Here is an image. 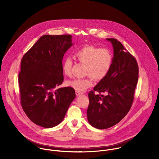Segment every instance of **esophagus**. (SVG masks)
<instances>
[{"label": "esophagus", "mask_w": 159, "mask_h": 159, "mask_svg": "<svg viewBox=\"0 0 159 159\" xmlns=\"http://www.w3.org/2000/svg\"><path fill=\"white\" fill-rule=\"evenodd\" d=\"M75 94H76L77 96H80V95L82 94V93L79 92V91H75Z\"/></svg>", "instance_id": "obj_1"}]
</instances>
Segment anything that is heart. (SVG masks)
Masks as SVG:
<instances>
[{"label": "heart", "instance_id": "b5f03b06", "mask_svg": "<svg viewBox=\"0 0 159 159\" xmlns=\"http://www.w3.org/2000/svg\"><path fill=\"white\" fill-rule=\"evenodd\" d=\"M77 60L85 64V78L75 79L67 81L66 84L77 91H84L93 85V79L100 80L109 73L112 63L113 56L111 50L106 48H100L93 44H86L75 53ZM73 61L66 57L62 63V70L67 76H71Z\"/></svg>", "mask_w": 159, "mask_h": 159}]
</instances>
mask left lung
<instances>
[{
  "label": "left lung",
  "instance_id": "1",
  "mask_svg": "<svg viewBox=\"0 0 159 159\" xmlns=\"http://www.w3.org/2000/svg\"><path fill=\"white\" fill-rule=\"evenodd\" d=\"M112 44L114 57L107 75L90 91L87 120L93 127L102 129L118 123L129 112L139 79L135 58L115 38H107ZM99 93L95 94V91ZM106 92V96L101 94Z\"/></svg>",
  "mask_w": 159,
  "mask_h": 159
}]
</instances>
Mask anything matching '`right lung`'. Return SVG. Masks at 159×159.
Returning a JSON list of instances; mask_svg holds the SVG:
<instances>
[{
    "mask_svg": "<svg viewBox=\"0 0 159 159\" xmlns=\"http://www.w3.org/2000/svg\"><path fill=\"white\" fill-rule=\"evenodd\" d=\"M72 44L70 34H46L22 58L18 75L20 104L38 126L60 124L75 98L72 87H58L63 81L62 59Z\"/></svg>",
    "mask_w": 159,
    "mask_h": 159,
    "instance_id": "add662e5",
    "label": "right lung"
}]
</instances>
